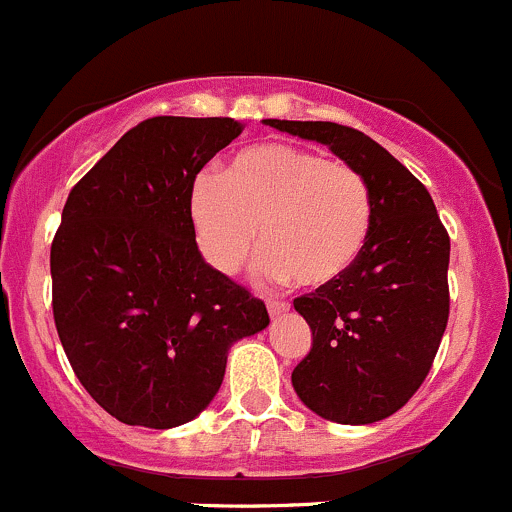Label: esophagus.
I'll return each mask as SVG.
<instances>
[{"label":"esophagus","instance_id":"esophagus-1","mask_svg":"<svg viewBox=\"0 0 512 512\" xmlns=\"http://www.w3.org/2000/svg\"><path fill=\"white\" fill-rule=\"evenodd\" d=\"M267 309H270V317L277 319L285 312H289V302H285V299H270V302H267Z\"/></svg>","mask_w":512,"mask_h":512}]
</instances>
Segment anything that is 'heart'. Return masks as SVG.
<instances>
[{"instance_id":"heart-1","label":"heart","mask_w":512,"mask_h":512,"mask_svg":"<svg viewBox=\"0 0 512 512\" xmlns=\"http://www.w3.org/2000/svg\"><path fill=\"white\" fill-rule=\"evenodd\" d=\"M195 237L210 265L237 275L262 247L260 272L272 282L324 287L347 275L364 252L374 198L349 163L307 148L260 143L200 173L188 193Z\"/></svg>"}]
</instances>
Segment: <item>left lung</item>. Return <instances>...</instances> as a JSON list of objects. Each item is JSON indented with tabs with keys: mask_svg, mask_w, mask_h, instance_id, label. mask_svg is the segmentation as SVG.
<instances>
[{
	"mask_svg": "<svg viewBox=\"0 0 512 512\" xmlns=\"http://www.w3.org/2000/svg\"><path fill=\"white\" fill-rule=\"evenodd\" d=\"M267 126L319 141L354 165L374 198V220L352 270L294 299L312 349L294 366L299 399L337 423L396 414L426 381L448 324L451 237L426 185L386 148L332 121Z\"/></svg>",
	"mask_w": 512,
	"mask_h": 512,
	"instance_id": "1",
	"label": "left lung"
}]
</instances>
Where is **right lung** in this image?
I'll return each instance as SVG.
<instances>
[{
    "label": "right lung",
    "mask_w": 512,
    "mask_h": 512,
    "mask_svg": "<svg viewBox=\"0 0 512 512\" xmlns=\"http://www.w3.org/2000/svg\"><path fill=\"white\" fill-rule=\"evenodd\" d=\"M232 118L133 126L66 198L51 242L61 347L91 399L128 426L188 423L218 394L232 342L262 332V299L205 265L188 213Z\"/></svg>",
    "instance_id": "obj_1"
}]
</instances>
